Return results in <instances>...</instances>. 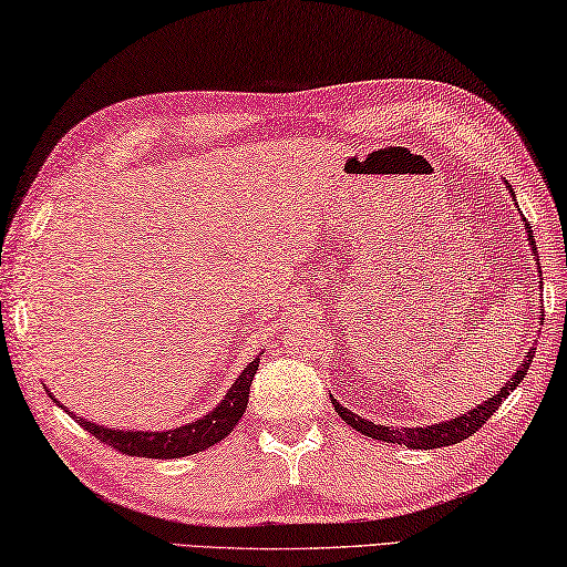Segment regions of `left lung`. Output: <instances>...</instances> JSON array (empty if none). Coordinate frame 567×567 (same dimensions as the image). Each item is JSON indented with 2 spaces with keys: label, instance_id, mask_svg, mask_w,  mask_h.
Segmentation results:
<instances>
[{
  "label": "left lung",
  "instance_id": "1",
  "mask_svg": "<svg viewBox=\"0 0 567 567\" xmlns=\"http://www.w3.org/2000/svg\"><path fill=\"white\" fill-rule=\"evenodd\" d=\"M527 226V238H530V246H533V254L537 256V248H535V236L530 230V223H525ZM540 261V258H537ZM533 357L535 351L530 349L527 351V359L519 364V369L515 371V377L509 379V382L499 389V392L487 399L485 404H480L477 410H470L467 414L457 416V420H450V422H442V424H432V426H384V424H374V422H367L361 420V416H357L354 412H349L347 406H341L337 399H331L333 410L339 412L341 420H344L349 426H354L357 432L364 434V437H371V440H382V442H396V444H404V447H412V450H437V447H450V444H457L462 440H467L475 434L482 424H485L489 416L495 414V410H499V404L505 402V399L509 396V392L513 389H517V384L523 382L527 369H530L533 364Z\"/></svg>",
  "mask_w": 567,
  "mask_h": 567
}]
</instances>
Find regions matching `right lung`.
Masks as SVG:
<instances>
[{
	"label": "right lung",
	"instance_id": "1",
	"mask_svg": "<svg viewBox=\"0 0 567 567\" xmlns=\"http://www.w3.org/2000/svg\"><path fill=\"white\" fill-rule=\"evenodd\" d=\"M256 369H258V359L250 361V364L240 371L236 384L230 386V392L216 406V410L206 416H200L198 422L175 426V430L123 432V430H105V426L85 422V420H80V416H74V420L80 422V426H85L92 437H97L100 442L110 444V447L117 452L130 454V457H151V460L185 457V454H196L200 450L210 447V444L220 442L223 437H228L230 430H234L240 416H244V412H246L250 382H254ZM54 402H58V399H54Z\"/></svg>",
	"mask_w": 567,
	"mask_h": 567
}]
</instances>
